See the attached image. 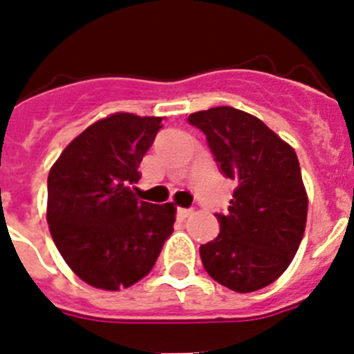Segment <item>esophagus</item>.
Instances as JSON below:
<instances>
[{"label":"esophagus","instance_id":"34e87169","mask_svg":"<svg viewBox=\"0 0 354 354\" xmlns=\"http://www.w3.org/2000/svg\"><path fill=\"white\" fill-rule=\"evenodd\" d=\"M193 211L192 209H184V207H179L177 209V216H179L180 220H186L187 216H192Z\"/></svg>","mask_w":354,"mask_h":354}]
</instances>
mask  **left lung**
I'll list each match as a JSON object with an SVG mask.
<instances>
[{
  "mask_svg": "<svg viewBox=\"0 0 354 354\" xmlns=\"http://www.w3.org/2000/svg\"><path fill=\"white\" fill-rule=\"evenodd\" d=\"M207 136L221 174L237 180L220 234L200 246L209 277L236 292L270 286L289 268L306 225L298 156L261 118L218 106L187 117Z\"/></svg>",
  "mask_w": 354,
  "mask_h": 354,
  "instance_id": "obj_1",
  "label": "left lung"
}]
</instances>
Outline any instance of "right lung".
Wrapping results in <instances>:
<instances>
[{"mask_svg": "<svg viewBox=\"0 0 354 354\" xmlns=\"http://www.w3.org/2000/svg\"><path fill=\"white\" fill-rule=\"evenodd\" d=\"M161 122L134 113L101 118L49 171V232L68 268L97 289L120 290L147 277L174 232V204L143 202L134 187Z\"/></svg>", "mask_w": 354, "mask_h": 354, "instance_id": "add662e5", "label": "right lung"}]
</instances>
